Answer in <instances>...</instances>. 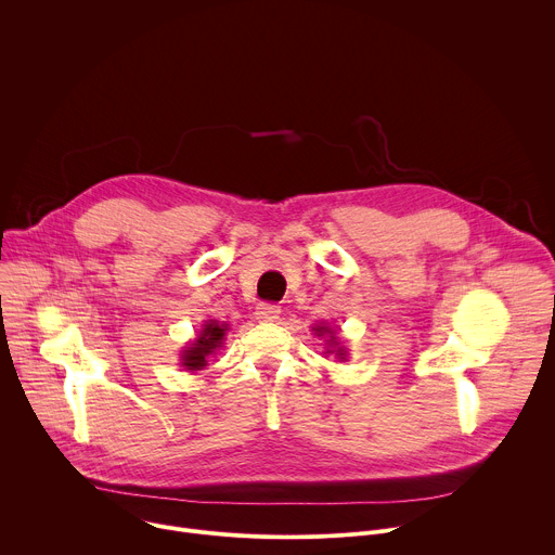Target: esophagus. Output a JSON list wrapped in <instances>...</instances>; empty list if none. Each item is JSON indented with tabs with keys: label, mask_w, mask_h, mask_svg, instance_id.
I'll use <instances>...</instances> for the list:
<instances>
[{
	"label": "esophagus",
	"mask_w": 555,
	"mask_h": 555,
	"mask_svg": "<svg viewBox=\"0 0 555 555\" xmlns=\"http://www.w3.org/2000/svg\"><path fill=\"white\" fill-rule=\"evenodd\" d=\"M279 313H281V307L276 302H261L257 307V319L263 323H274L279 319Z\"/></svg>",
	"instance_id": "esophagus-1"
}]
</instances>
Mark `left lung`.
Listing matches in <instances>:
<instances>
[{
  "mask_svg": "<svg viewBox=\"0 0 555 555\" xmlns=\"http://www.w3.org/2000/svg\"><path fill=\"white\" fill-rule=\"evenodd\" d=\"M313 332H315V334H319V336H323V334H327V332H330V330H327V327H315V330H313ZM330 334H332V332H330ZM330 343H332V345H334V343H336V338H334V336H332V340H330ZM338 353H340V358H343V356H345V353H343V349H338Z\"/></svg>",
  "mask_w": 555,
  "mask_h": 555,
  "instance_id": "8db88e82",
  "label": "left lung"
}]
</instances>
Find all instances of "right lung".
I'll list each match as a JSON object with an SVG mask.
<instances>
[{
    "mask_svg": "<svg viewBox=\"0 0 555 555\" xmlns=\"http://www.w3.org/2000/svg\"><path fill=\"white\" fill-rule=\"evenodd\" d=\"M223 334H225V327H223V325H217V323L204 325L199 338L184 351L182 364H184L186 369H191V371L204 369V366H206V358H208L217 347H221Z\"/></svg>",
    "mask_w": 555,
    "mask_h": 555,
    "instance_id": "obj_1",
    "label": "right lung"
}]
</instances>
